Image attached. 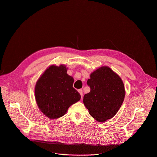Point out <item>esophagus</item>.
I'll use <instances>...</instances> for the list:
<instances>
[{
    "instance_id": "esophagus-1",
    "label": "esophagus",
    "mask_w": 157,
    "mask_h": 157,
    "mask_svg": "<svg viewBox=\"0 0 157 157\" xmlns=\"http://www.w3.org/2000/svg\"><path fill=\"white\" fill-rule=\"evenodd\" d=\"M78 92H79V93L80 94V95H81V98H82V94H83V93H82V89H79Z\"/></svg>"
}]
</instances>
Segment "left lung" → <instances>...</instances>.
I'll return each instance as SVG.
<instances>
[{
  "label": "left lung",
  "instance_id": "8db88e82",
  "mask_svg": "<svg viewBox=\"0 0 157 157\" xmlns=\"http://www.w3.org/2000/svg\"><path fill=\"white\" fill-rule=\"evenodd\" d=\"M87 84L91 91L84 96L83 103L89 114L99 122L113 118L121 107L125 94L121 77L104 66L91 73Z\"/></svg>",
  "mask_w": 157,
  "mask_h": 157
}]
</instances>
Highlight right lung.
I'll return each instance as SVG.
<instances>
[{"instance_id": "1", "label": "right lung", "mask_w": 157, "mask_h": 157, "mask_svg": "<svg viewBox=\"0 0 157 157\" xmlns=\"http://www.w3.org/2000/svg\"><path fill=\"white\" fill-rule=\"evenodd\" d=\"M66 66L52 64L36 82L35 98L41 113L51 119L63 116L68 108L81 99L73 87L74 79L67 74Z\"/></svg>"}]
</instances>
